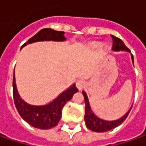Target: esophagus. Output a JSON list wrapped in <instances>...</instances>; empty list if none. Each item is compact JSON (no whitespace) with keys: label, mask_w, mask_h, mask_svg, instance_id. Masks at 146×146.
Here are the masks:
<instances>
[{"label":"esophagus","mask_w":146,"mask_h":146,"mask_svg":"<svg viewBox=\"0 0 146 146\" xmlns=\"http://www.w3.org/2000/svg\"><path fill=\"white\" fill-rule=\"evenodd\" d=\"M84 85H85V83H84V81H83V80H78V81L77 82V88H78L79 90H81L84 87Z\"/></svg>","instance_id":"esophagus-1"}]
</instances>
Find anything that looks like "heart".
I'll list each match as a JSON object with an SVG mask.
<instances>
[{"instance_id":"1","label":"heart","mask_w":146,"mask_h":146,"mask_svg":"<svg viewBox=\"0 0 146 146\" xmlns=\"http://www.w3.org/2000/svg\"><path fill=\"white\" fill-rule=\"evenodd\" d=\"M99 46V44H92V47H94V48H96V47H98Z\"/></svg>"}]
</instances>
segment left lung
<instances>
[{"mask_svg": "<svg viewBox=\"0 0 146 146\" xmlns=\"http://www.w3.org/2000/svg\"><path fill=\"white\" fill-rule=\"evenodd\" d=\"M112 37V40H113V44H112V50H127L129 51V49L124 44L122 40H120L117 37H115L113 35H111ZM132 60L133 62V56L132 55ZM84 95V102H85V114H84V121H85V125L86 127L95 132H106L109 130H111L113 129H115L116 127L119 126L128 117L129 111H131V108L129 109V111L121 118L115 120V121H105L102 120L101 118L97 117L93 111H91V108L90 106V103L88 101L87 96L85 94V92H83Z\"/></svg>", "mask_w": 146, "mask_h": 146, "instance_id": "left-lung-1", "label": "left lung"}]
</instances>
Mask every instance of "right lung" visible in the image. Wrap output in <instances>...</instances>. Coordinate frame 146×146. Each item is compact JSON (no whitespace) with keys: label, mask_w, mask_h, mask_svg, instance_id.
<instances>
[{"label":"right lung","mask_w":146,"mask_h":146,"mask_svg":"<svg viewBox=\"0 0 146 146\" xmlns=\"http://www.w3.org/2000/svg\"><path fill=\"white\" fill-rule=\"evenodd\" d=\"M64 32L56 31L51 29H43L39 31L35 35L30 38L27 43L22 45V48L27 44L34 43L36 41L43 40H55L63 41L66 38L63 35ZM13 100L16 108L23 120H25L31 126L40 129H50L56 126L62 117V111L64 105L73 98V96L78 92V89L75 84L71 88L62 93L56 100L45 106H31L23 101L17 90L15 83V75L13 73Z\"/></svg>","instance_id":"obj_1"}]
</instances>
